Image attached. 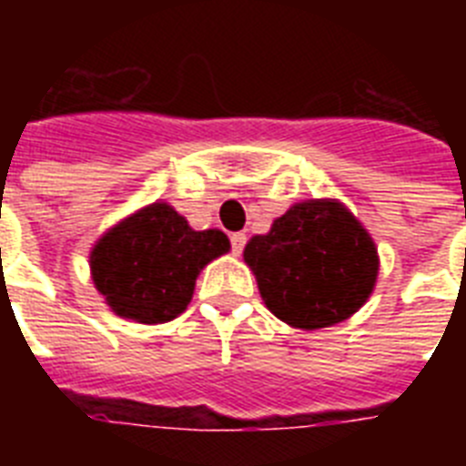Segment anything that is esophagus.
<instances>
[{"mask_svg": "<svg viewBox=\"0 0 466 466\" xmlns=\"http://www.w3.org/2000/svg\"><path fill=\"white\" fill-rule=\"evenodd\" d=\"M229 241H232V251H234V254H241V251H244V247H247V234H244V232H234L232 237H229Z\"/></svg>", "mask_w": 466, "mask_h": 466, "instance_id": "esophagus-1", "label": "esophagus"}]
</instances>
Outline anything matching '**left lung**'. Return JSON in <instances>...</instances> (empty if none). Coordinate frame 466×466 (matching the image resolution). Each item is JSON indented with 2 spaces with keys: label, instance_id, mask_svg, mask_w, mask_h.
Instances as JSON below:
<instances>
[{
  "label": "left lung",
  "instance_id": "1",
  "mask_svg": "<svg viewBox=\"0 0 466 466\" xmlns=\"http://www.w3.org/2000/svg\"><path fill=\"white\" fill-rule=\"evenodd\" d=\"M261 298L295 329H324L365 305L377 280V248L362 225L333 200H307L244 248Z\"/></svg>",
  "mask_w": 466,
  "mask_h": 466
}]
</instances>
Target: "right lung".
I'll return each instance as SVG.
<instances>
[{"label": "right lung", "instance_id": "right-lung-1", "mask_svg": "<svg viewBox=\"0 0 466 466\" xmlns=\"http://www.w3.org/2000/svg\"><path fill=\"white\" fill-rule=\"evenodd\" d=\"M227 251L219 229L196 232L171 205L155 203L98 239L91 276L118 317L164 324L188 307L203 266Z\"/></svg>", "mask_w": 466, "mask_h": 466}]
</instances>
